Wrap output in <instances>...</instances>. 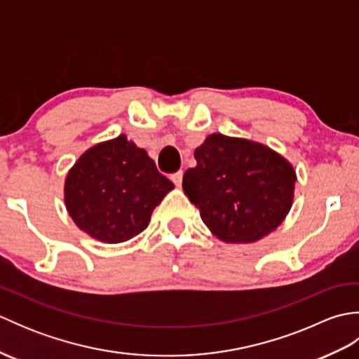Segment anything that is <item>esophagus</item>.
<instances>
[{
    "label": "esophagus",
    "mask_w": 359,
    "mask_h": 359,
    "mask_svg": "<svg viewBox=\"0 0 359 359\" xmlns=\"http://www.w3.org/2000/svg\"><path fill=\"white\" fill-rule=\"evenodd\" d=\"M182 179H184V171H177L171 175V180L175 184V187L182 185Z\"/></svg>",
    "instance_id": "esophagus-1"
}]
</instances>
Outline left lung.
<instances>
[{"instance_id": "8db88e82", "label": "left lung", "mask_w": 359, "mask_h": 359, "mask_svg": "<svg viewBox=\"0 0 359 359\" xmlns=\"http://www.w3.org/2000/svg\"><path fill=\"white\" fill-rule=\"evenodd\" d=\"M184 191L203 224L226 243H253L292 208L296 171L279 152L253 140L211 134L196 148Z\"/></svg>"}]
</instances>
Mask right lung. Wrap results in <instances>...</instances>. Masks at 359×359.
<instances>
[{
	"label": "right lung",
	"instance_id": "right-lung-1",
	"mask_svg": "<svg viewBox=\"0 0 359 359\" xmlns=\"http://www.w3.org/2000/svg\"><path fill=\"white\" fill-rule=\"evenodd\" d=\"M174 188L125 134L83 152L65 180V205L81 231L104 243L133 239Z\"/></svg>",
	"mask_w": 359,
	"mask_h": 359
}]
</instances>
